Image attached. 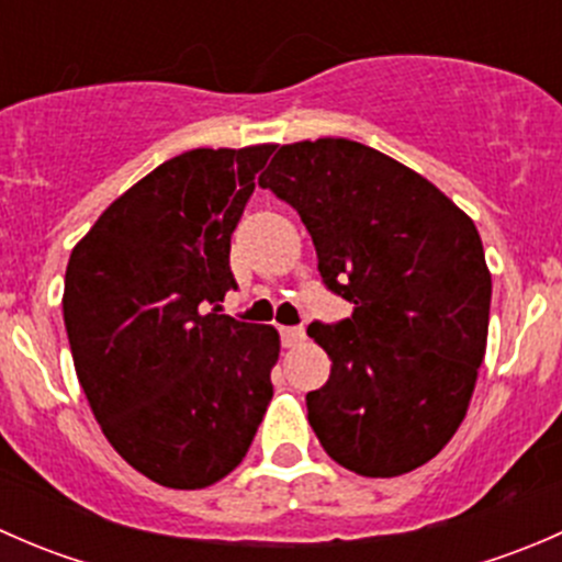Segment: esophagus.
Wrapping results in <instances>:
<instances>
[{"mask_svg":"<svg viewBox=\"0 0 562 562\" xmlns=\"http://www.w3.org/2000/svg\"><path fill=\"white\" fill-rule=\"evenodd\" d=\"M304 328H280V339H282V348H296L299 342H304Z\"/></svg>","mask_w":562,"mask_h":562,"instance_id":"esophagus-1","label":"esophagus"}]
</instances>
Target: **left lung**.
<instances>
[{
  "instance_id": "8db88e82",
  "label": "left lung",
  "mask_w": 562,
  "mask_h": 562,
  "mask_svg": "<svg viewBox=\"0 0 562 562\" xmlns=\"http://www.w3.org/2000/svg\"><path fill=\"white\" fill-rule=\"evenodd\" d=\"M258 184L307 225L328 291L353 315L307 334L331 359L307 394L323 451L370 479L422 468L468 413L492 274L473 220L394 157L348 138L277 149Z\"/></svg>"
}]
</instances>
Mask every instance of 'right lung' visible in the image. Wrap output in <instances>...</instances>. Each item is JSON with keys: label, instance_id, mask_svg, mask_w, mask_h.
I'll use <instances>...</instances> for the list:
<instances>
[{"label": "right lung", "instance_id": "right-lung-1", "mask_svg": "<svg viewBox=\"0 0 562 562\" xmlns=\"http://www.w3.org/2000/svg\"><path fill=\"white\" fill-rule=\"evenodd\" d=\"M274 144L192 149L127 192L72 247V364L108 443L171 490L217 484L247 454L280 359L274 326L220 315L231 234Z\"/></svg>", "mask_w": 562, "mask_h": 562}]
</instances>
